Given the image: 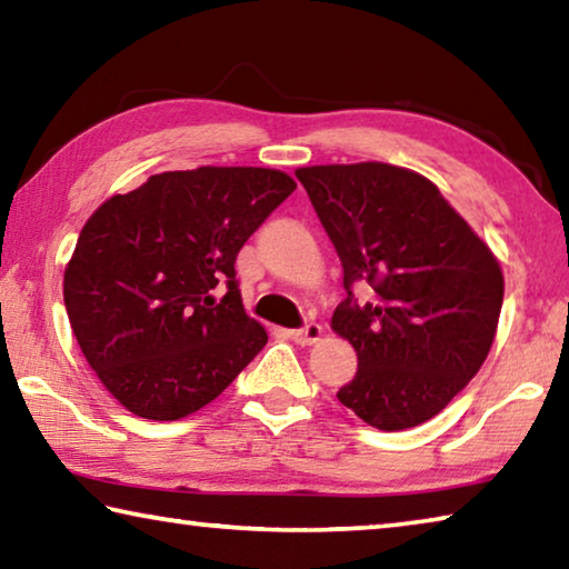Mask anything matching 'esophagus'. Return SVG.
I'll return each mask as SVG.
<instances>
[{"mask_svg":"<svg viewBox=\"0 0 569 569\" xmlns=\"http://www.w3.org/2000/svg\"><path fill=\"white\" fill-rule=\"evenodd\" d=\"M288 336H291V339H293L296 343H301V346H311V343H316V341H321L323 329H321L319 323H308V326H303V329L288 331Z\"/></svg>","mask_w":569,"mask_h":569,"instance_id":"obj_1","label":"esophagus"}]
</instances>
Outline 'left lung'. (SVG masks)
I'll use <instances>...</instances> for the list:
<instances>
[{
  "mask_svg": "<svg viewBox=\"0 0 569 569\" xmlns=\"http://www.w3.org/2000/svg\"><path fill=\"white\" fill-rule=\"evenodd\" d=\"M343 266L331 329L359 356L339 401L369 427H419L492 349L505 298L497 256L429 178L389 162L298 168ZM372 286L356 305L350 288Z\"/></svg>",
  "mask_w": 569,
  "mask_h": 569,
  "instance_id": "left-lung-1",
  "label": "left lung"
}]
</instances>
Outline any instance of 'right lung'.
I'll return each mask as SVG.
<instances>
[{
    "label": "right lung",
    "mask_w": 569,
    "mask_h": 569,
    "mask_svg": "<svg viewBox=\"0 0 569 569\" xmlns=\"http://www.w3.org/2000/svg\"><path fill=\"white\" fill-rule=\"evenodd\" d=\"M293 190L281 170L203 166L150 176L88 218L64 268L67 316L102 387L134 417L203 409L263 349L236 256Z\"/></svg>",
    "instance_id": "right-lung-1"
}]
</instances>
